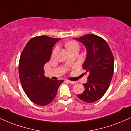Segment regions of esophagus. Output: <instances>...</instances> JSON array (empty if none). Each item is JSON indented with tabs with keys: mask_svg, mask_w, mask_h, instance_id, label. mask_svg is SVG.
<instances>
[{
	"mask_svg": "<svg viewBox=\"0 0 131 131\" xmlns=\"http://www.w3.org/2000/svg\"><path fill=\"white\" fill-rule=\"evenodd\" d=\"M67 82H68V83H70V84H76V82H74V81H68L67 80Z\"/></svg>",
	"mask_w": 131,
	"mask_h": 131,
	"instance_id": "34e87169",
	"label": "esophagus"
}]
</instances>
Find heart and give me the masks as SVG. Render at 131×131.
Masks as SVG:
<instances>
[{"label":"heart","instance_id":"1","mask_svg":"<svg viewBox=\"0 0 131 131\" xmlns=\"http://www.w3.org/2000/svg\"><path fill=\"white\" fill-rule=\"evenodd\" d=\"M66 47L67 48L68 50H73V49H79V44L78 42L75 41H70L66 43Z\"/></svg>","mask_w":131,"mask_h":131}]
</instances>
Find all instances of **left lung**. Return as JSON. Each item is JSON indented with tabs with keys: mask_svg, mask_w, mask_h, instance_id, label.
Instances as JSON below:
<instances>
[{
	"mask_svg": "<svg viewBox=\"0 0 131 131\" xmlns=\"http://www.w3.org/2000/svg\"><path fill=\"white\" fill-rule=\"evenodd\" d=\"M74 39L85 47L87 55L82 68L89 73L88 81L83 84L84 91L77 96L83 102L93 103L101 99L108 88L113 75V55L107 42L94 34Z\"/></svg>",
	"mask_w": 131,
	"mask_h": 131,
	"instance_id": "obj_1",
	"label": "left lung"
}]
</instances>
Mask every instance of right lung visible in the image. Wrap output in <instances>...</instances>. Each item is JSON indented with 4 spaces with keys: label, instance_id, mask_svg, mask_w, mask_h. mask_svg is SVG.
Listing matches in <instances>:
<instances>
[{
    "label": "right lung",
    "instance_id": "1",
    "mask_svg": "<svg viewBox=\"0 0 131 131\" xmlns=\"http://www.w3.org/2000/svg\"><path fill=\"white\" fill-rule=\"evenodd\" d=\"M60 39L41 36L32 38L24 48L19 61L22 88L35 104L46 106L56 96L63 80L53 81L44 76L43 67L50 60L54 45Z\"/></svg>",
    "mask_w": 131,
    "mask_h": 131
}]
</instances>
